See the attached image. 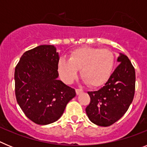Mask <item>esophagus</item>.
<instances>
[{
	"instance_id": "34e87169",
	"label": "esophagus",
	"mask_w": 147,
	"mask_h": 147,
	"mask_svg": "<svg viewBox=\"0 0 147 147\" xmlns=\"http://www.w3.org/2000/svg\"><path fill=\"white\" fill-rule=\"evenodd\" d=\"M82 92H83V90L82 89H76V93L77 95L80 94V93H82Z\"/></svg>"
}]
</instances>
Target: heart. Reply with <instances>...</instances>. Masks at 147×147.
<instances>
[{"label": "heart", "mask_w": 147, "mask_h": 147, "mask_svg": "<svg viewBox=\"0 0 147 147\" xmlns=\"http://www.w3.org/2000/svg\"><path fill=\"white\" fill-rule=\"evenodd\" d=\"M115 60V55L109 49L79 48L71 51L69 59L62 57L59 59L58 72L65 82L71 84L81 69L84 82L91 88H98L110 77Z\"/></svg>", "instance_id": "obj_1"}]
</instances>
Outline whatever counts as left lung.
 Wrapping results in <instances>:
<instances>
[{
    "instance_id": "obj_1",
    "label": "left lung",
    "mask_w": 147,
    "mask_h": 147,
    "mask_svg": "<svg viewBox=\"0 0 147 147\" xmlns=\"http://www.w3.org/2000/svg\"><path fill=\"white\" fill-rule=\"evenodd\" d=\"M120 62L105 86L88 92L90 102L85 111L93 124L108 127L125 114L132 103L136 88V71L129 58L120 54Z\"/></svg>"
}]
</instances>
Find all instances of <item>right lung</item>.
Segmentation results:
<instances>
[{
	"label": "right lung",
	"instance_id": "1",
	"mask_svg": "<svg viewBox=\"0 0 147 147\" xmlns=\"http://www.w3.org/2000/svg\"><path fill=\"white\" fill-rule=\"evenodd\" d=\"M59 57L54 45L26 51L15 67V96L26 117L46 125L57 121L76 96L74 88L58 80Z\"/></svg>",
	"mask_w": 147,
	"mask_h": 147
}]
</instances>
